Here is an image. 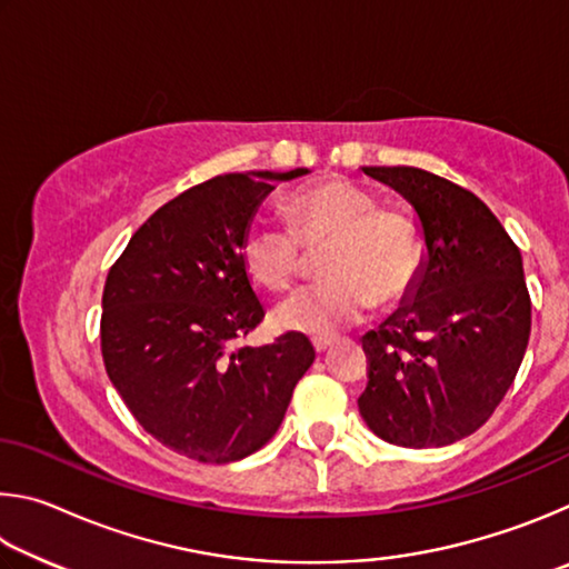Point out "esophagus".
Segmentation results:
<instances>
[{
  "instance_id": "1",
  "label": "esophagus",
  "mask_w": 569,
  "mask_h": 569,
  "mask_svg": "<svg viewBox=\"0 0 569 569\" xmlns=\"http://www.w3.org/2000/svg\"><path fill=\"white\" fill-rule=\"evenodd\" d=\"M313 349H316V353L329 351V349H331V341H329V339H316V341H313Z\"/></svg>"
}]
</instances>
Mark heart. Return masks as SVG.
<instances>
[{
	"label": "heart",
	"instance_id": "b5f03b06",
	"mask_svg": "<svg viewBox=\"0 0 569 569\" xmlns=\"http://www.w3.org/2000/svg\"><path fill=\"white\" fill-rule=\"evenodd\" d=\"M291 228L256 223L240 243L248 276L271 293H283L306 271V251L321 250L319 286L298 291L276 308L286 331L333 339L359 323L371 306L393 308L417 288L423 236L407 210L381 206L371 190L331 178L296 190L286 200Z\"/></svg>",
	"mask_w": 569,
	"mask_h": 569
}]
</instances>
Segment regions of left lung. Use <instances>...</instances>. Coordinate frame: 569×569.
<instances>
[{"label":"left lung","mask_w":569,"mask_h":569,"mask_svg":"<svg viewBox=\"0 0 569 569\" xmlns=\"http://www.w3.org/2000/svg\"><path fill=\"white\" fill-rule=\"evenodd\" d=\"M363 172L413 206L427 256L411 301L363 336L359 411L389 445H455L492 417L525 359L532 303L522 253L457 182L409 166Z\"/></svg>","instance_id":"1"}]
</instances>
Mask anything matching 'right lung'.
<instances>
[{"label": "right lung", "mask_w": 569, "mask_h": 569, "mask_svg": "<svg viewBox=\"0 0 569 569\" xmlns=\"http://www.w3.org/2000/svg\"><path fill=\"white\" fill-rule=\"evenodd\" d=\"M306 172H228L192 186L134 230L110 268L104 369L140 427L182 457L228 465L261 449L316 359L303 333L233 349L266 316L240 243L273 180Z\"/></svg>", "instance_id": "1"}]
</instances>
